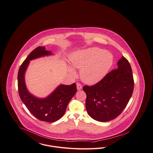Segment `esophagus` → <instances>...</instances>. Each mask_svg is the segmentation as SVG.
I'll return each mask as SVG.
<instances>
[{
    "label": "esophagus",
    "mask_w": 153,
    "mask_h": 153,
    "mask_svg": "<svg viewBox=\"0 0 153 153\" xmlns=\"http://www.w3.org/2000/svg\"><path fill=\"white\" fill-rule=\"evenodd\" d=\"M77 90L80 91L81 89H82V85L80 84V83H77Z\"/></svg>",
    "instance_id": "34e87169"
}]
</instances>
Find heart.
I'll list each match as a JSON object with an SVG mask.
<instances>
[{"label": "heart", "instance_id": "heart-1", "mask_svg": "<svg viewBox=\"0 0 153 153\" xmlns=\"http://www.w3.org/2000/svg\"><path fill=\"white\" fill-rule=\"evenodd\" d=\"M72 65L80 69L81 80L88 84H95L107 75L114 63V56L108 51L98 48H91L76 51L71 56ZM69 71L73 74L76 71L72 67Z\"/></svg>", "mask_w": 153, "mask_h": 153}]
</instances>
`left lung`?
<instances>
[{
    "mask_svg": "<svg viewBox=\"0 0 153 153\" xmlns=\"http://www.w3.org/2000/svg\"><path fill=\"white\" fill-rule=\"evenodd\" d=\"M101 81L92 86L85 85L88 114L99 122H108L118 117L129 102L134 82L131 66L124 57Z\"/></svg>",
    "mask_w": 153,
    "mask_h": 153,
    "instance_id": "obj_1",
    "label": "left lung"
}]
</instances>
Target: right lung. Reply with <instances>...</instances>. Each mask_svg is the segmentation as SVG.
I'll return each instance as SVG.
<instances>
[{
	"instance_id": "add662e5",
	"label": "right lung",
	"mask_w": 153,
	"mask_h": 153,
	"mask_svg": "<svg viewBox=\"0 0 153 153\" xmlns=\"http://www.w3.org/2000/svg\"><path fill=\"white\" fill-rule=\"evenodd\" d=\"M45 49L44 46L36 48L23 61L18 71V87L22 102L31 114L40 120L51 123L58 120L64 115L69 102L76 93L77 87L75 83L69 85L61 84L51 94L43 99L30 93L26 86L25 73L30 61L52 54L51 51Z\"/></svg>"
}]
</instances>
